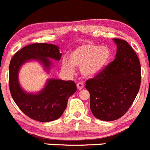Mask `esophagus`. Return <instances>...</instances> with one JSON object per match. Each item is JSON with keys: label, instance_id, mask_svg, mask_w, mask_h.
Returning a JSON list of instances; mask_svg holds the SVG:
<instances>
[{"label": "esophagus", "instance_id": "34e87169", "mask_svg": "<svg viewBox=\"0 0 150 150\" xmlns=\"http://www.w3.org/2000/svg\"><path fill=\"white\" fill-rule=\"evenodd\" d=\"M76 86H77V88H78L79 90H81L83 87H84V84H83V82H79V83L76 84Z\"/></svg>", "mask_w": 150, "mask_h": 150}]
</instances>
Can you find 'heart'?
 Masks as SVG:
<instances>
[{
    "label": "heart",
    "instance_id": "obj_1",
    "mask_svg": "<svg viewBox=\"0 0 150 150\" xmlns=\"http://www.w3.org/2000/svg\"><path fill=\"white\" fill-rule=\"evenodd\" d=\"M111 57V51L107 46L93 43H84L74 49L69 56V62L64 61L63 69L74 71V67H81L84 76L91 77L99 74L107 66Z\"/></svg>",
    "mask_w": 150,
    "mask_h": 150
}]
</instances>
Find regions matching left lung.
Listing matches in <instances>:
<instances>
[{"mask_svg": "<svg viewBox=\"0 0 150 150\" xmlns=\"http://www.w3.org/2000/svg\"><path fill=\"white\" fill-rule=\"evenodd\" d=\"M117 50L115 59L86 81L90 94V109L103 121L120 119L128 111L141 83L140 63L126 41L114 38Z\"/></svg>", "mask_w": 150, "mask_h": 150, "instance_id": "1", "label": "left lung"}]
</instances>
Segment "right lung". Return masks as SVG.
I'll use <instances>...</instances> for the list:
<instances>
[{
	"mask_svg": "<svg viewBox=\"0 0 150 150\" xmlns=\"http://www.w3.org/2000/svg\"><path fill=\"white\" fill-rule=\"evenodd\" d=\"M59 48L54 44L36 43L17 51L9 65V88L16 104L24 114L32 120L47 122L59 119L67 106L68 99L76 91L73 81L49 79L46 87L37 94L23 91L18 83V74L21 66L34 59L42 62L46 69L51 65L48 58L60 60Z\"/></svg>",
	"mask_w": 150,
	"mask_h": 150,
	"instance_id": "1",
	"label": "right lung"
}]
</instances>
